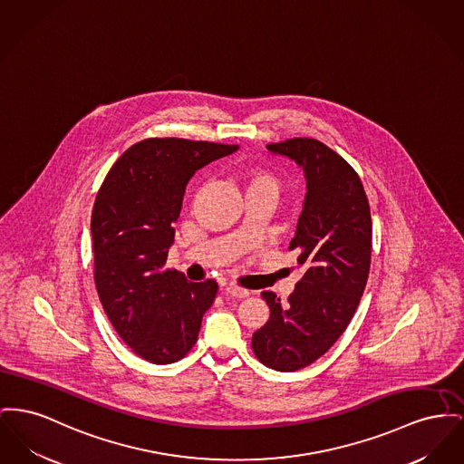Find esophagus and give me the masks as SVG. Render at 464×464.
Segmentation results:
<instances>
[{
	"label": "esophagus",
	"instance_id": "obj_1",
	"mask_svg": "<svg viewBox=\"0 0 464 464\" xmlns=\"http://www.w3.org/2000/svg\"><path fill=\"white\" fill-rule=\"evenodd\" d=\"M224 293L229 295V296H233V298H246V296L250 295L246 289L237 287V285H226V287H224Z\"/></svg>",
	"mask_w": 464,
	"mask_h": 464
}]
</instances>
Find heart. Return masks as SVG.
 I'll return each mask as SVG.
<instances>
[{
  "label": "heart",
  "mask_w": 464,
  "mask_h": 464,
  "mask_svg": "<svg viewBox=\"0 0 464 464\" xmlns=\"http://www.w3.org/2000/svg\"><path fill=\"white\" fill-rule=\"evenodd\" d=\"M246 186H248V189L270 188V189L276 191V182H275L272 175H268V173H252V175H248Z\"/></svg>",
  "instance_id": "1"
}]
</instances>
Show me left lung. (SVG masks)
Returning <instances> with one entry per match:
<instances>
[{
	"instance_id": "left-lung-1",
	"label": "left lung",
	"mask_w": 464,
	"mask_h": 464,
	"mask_svg": "<svg viewBox=\"0 0 464 464\" xmlns=\"http://www.w3.org/2000/svg\"><path fill=\"white\" fill-rule=\"evenodd\" d=\"M300 166L306 180L296 235L303 276L287 303L272 291L261 296L270 319L252 334L257 359L276 372H296L342 336L366 287L372 259V216L353 166L314 138L266 145Z\"/></svg>"
}]
</instances>
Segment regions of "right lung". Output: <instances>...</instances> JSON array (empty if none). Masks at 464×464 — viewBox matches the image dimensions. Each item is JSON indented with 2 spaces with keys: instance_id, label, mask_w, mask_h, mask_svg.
<instances>
[{
  "instance_id": "right-lung-1",
  "label": "right lung",
  "mask_w": 464,
  "mask_h": 464,
  "mask_svg": "<svg viewBox=\"0 0 464 464\" xmlns=\"http://www.w3.org/2000/svg\"><path fill=\"white\" fill-rule=\"evenodd\" d=\"M237 149L149 138L115 161L98 191L91 218L98 296L124 343L149 362L168 364L188 354L216 300L214 280L189 282L164 265L188 182Z\"/></svg>"
}]
</instances>
